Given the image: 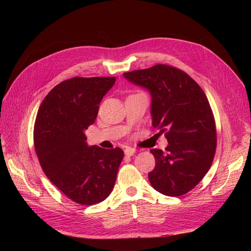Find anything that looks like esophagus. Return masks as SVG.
<instances>
[{
    "instance_id": "obj_1",
    "label": "esophagus",
    "mask_w": 251,
    "mask_h": 251,
    "mask_svg": "<svg viewBox=\"0 0 251 251\" xmlns=\"http://www.w3.org/2000/svg\"><path fill=\"white\" fill-rule=\"evenodd\" d=\"M125 155H127V156H132L134 155V154L136 153V149H134V148H130V147H127L126 149H125Z\"/></svg>"
}]
</instances>
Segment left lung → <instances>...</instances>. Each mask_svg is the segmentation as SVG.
<instances>
[{"mask_svg":"<svg viewBox=\"0 0 251 251\" xmlns=\"http://www.w3.org/2000/svg\"><path fill=\"white\" fill-rule=\"evenodd\" d=\"M123 75L150 90L152 125L168 141L166 151H150L156 162L151 185L164 195H184L205 177L216 153L215 116L204 90L188 73L162 63Z\"/></svg>","mask_w":251,"mask_h":251,"instance_id":"obj_1","label":"left lung"}]
</instances>
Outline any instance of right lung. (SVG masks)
<instances>
[{
    "mask_svg": "<svg viewBox=\"0 0 251 251\" xmlns=\"http://www.w3.org/2000/svg\"><path fill=\"white\" fill-rule=\"evenodd\" d=\"M114 83V76L66 79L47 94L37 112L33 139L41 167L77 204H98L110 195L124 156L120 148L105 150L85 142L84 131L94 124L100 101Z\"/></svg>",
    "mask_w": 251,
    "mask_h": 251,
    "instance_id": "add662e5",
    "label": "right lung"
}]
</instances>
